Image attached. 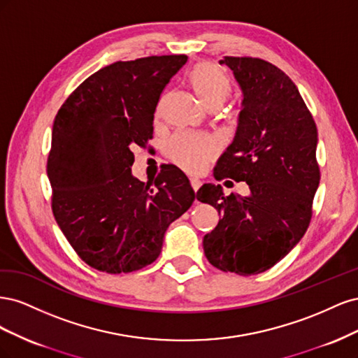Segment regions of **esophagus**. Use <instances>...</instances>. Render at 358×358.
Masks as SVG:
<instances>
[{
	"label": "esophagus",
	"mask_w": 358,
	"mask_h": 358,
	"mask_svg": "<svg viewBox=\"0 0 358 358\" xmlns=\"http://www.w3.org/2000/svg\"><path fill=\"white\" fill-rule=\"evenodd\" d=\"M189 182H191V187H192L194 192H197V191L200 189V187H201V180H199V179H196V178H191Z\"/></svg>",
	"instance_id": "34e87169"
}]
</instances>
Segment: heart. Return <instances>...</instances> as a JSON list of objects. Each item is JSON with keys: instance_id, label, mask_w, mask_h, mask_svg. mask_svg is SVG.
<instances>
[{"instance_id": "obj_1", "label": "heart", "mask_w": 358, "mask_h": 358, "mask_svg": "<svg viewBox=\"0 0 358 358\" xmlns=\"http://www.w3.org/2000/svg\"><path fill=\"white\" fill-rule=\"evenodd\" d=\"M188 83L204 109L221 106L230 91L229 80L212 62H200L188 74ZM169 158L188 173H200L218 154V143L209 136L179 133L166 146Z\"/></svg>"}]
</instances>
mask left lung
<instances>
[{
    "mask_svg": "<svg viewBox=\"0 0 358 358\" xmlns=\"http://www.w3.org/2000/svg\"><path fill=\"white\" fill-rule=\"evenodd\" d=\"M242 92L233 142L215 166L216 179L246 182L249 196H224L206 183L197 200L212 204L221 221L203 239L204 255L222 272H266L303 234L320 185L318 133L297 86L273 64L227 57Z\"/></svg>",
    "mask_w": 358,
    "mask_h": 358,
    "instance_id": "8db88e82",
    "label": "left lung"
}]
</instances>
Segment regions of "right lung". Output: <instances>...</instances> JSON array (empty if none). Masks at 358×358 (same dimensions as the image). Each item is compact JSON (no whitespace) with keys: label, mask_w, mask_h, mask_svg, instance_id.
<instances>
[{"label":"right lung","mask_w":358,"mask_h":358,"mask_svg":"<svg viewBox=\"0 0 358 358\" xmlns=\"http://www.w3.org/2000/svg\"><path fill=\"white\" fill-rule=\"evenodd\" d=\"M187 55L116 61L90 76L52 128L48 178L61 231L86 264L128 273L154 263L169 225L196 199L175 166L154 185L133 176L134 145L154 133L159 95Z\"/></svg>","instance_id":"1"}]
</instances>
